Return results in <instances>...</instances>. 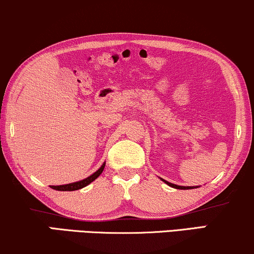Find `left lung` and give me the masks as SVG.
I'll list each match as a JSON object with an SVG mask.
<instances>
[{
    "label": "left lung",
    "mask_w": 254,
    "mask_h": 254,
    "mask_svg": "<svg viewBox=\"0 0 254 254\" xmlns=\"http://www.w3.org/2000/svg\"><path fill=\"white\" fill-rule=\"evenodd\" d=\"M161 180L162 182H164L166 185L171 186V187H173V189H177V190H192V189H197V187H199V186H179V185H176V184H171V183L166 182V180L162 179V178H161Z\"/></svg>",
    "instance_id": "8db88e82"
}]
</instances>
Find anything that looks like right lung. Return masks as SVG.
Here are the masks:
<instances>
[{"mask_svg":"<svg viewBox=\"0 0 254 254\" xmlns=\"http://www.w3.org/2000/svg\"><path fill=\"white\" fill-rule=\"evenodd\" d=\"M105 168V162L103 163V165L100 166V168L97 170L95 173H92L91 176H89L88 178L85 179H82V180H78V182H75V183H70V184H65V185H59V186H50L51 189H53L55 190H69V192H71V190H81L83 187L88 186L89 184H91L93 180H96L98 177L102 175L103 170Z\"/></svg>","mask_w":254,"mask_h":254,"instance_id":"right-lung-1","label":"right lung"}]
</instances>
